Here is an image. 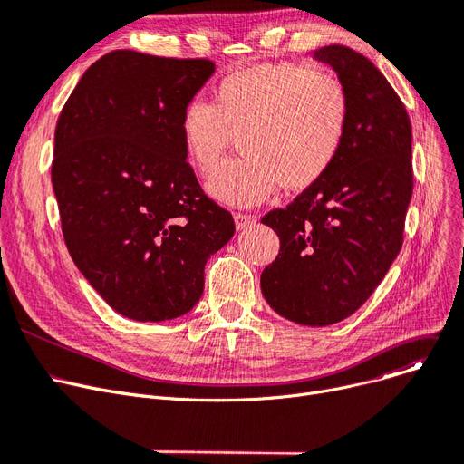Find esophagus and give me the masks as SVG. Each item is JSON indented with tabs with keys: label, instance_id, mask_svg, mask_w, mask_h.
<instances>
[{
	"label": "esophagus",
	"instance_id": "1",
	"mask_svg": "<svg viewBox=\"0 0 464 464\" xmlns=\"http://www.w3.org/2000/svg\"><path fill=\"white\" fill-rule=\"evenodd\" d=\"M256 216L254 214H245V212H237L235 214V226H237V229H248V227H252L254 224H256Z\"/></svg>",
	"mask_w": 464,
	"mask_h": 464
}]
</instances>
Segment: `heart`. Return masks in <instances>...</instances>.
Returning a JSON list of instances; mask_svg holds the SVG:
<instances>
[{
	"instance_id": "1",
	"label": "heart",
	"mask_w": 464,
	"mask_h": 464,
	"mask_svg": "<svg viewBox=\"0 0 464 464\" xmlns=\"http://www.w3.org/2000/svg\"><path fill=\"white\" fill-rule=\"evenodd\" d=\"M351 100L341 79L299 63H261L226 75L214 104L191 100L179 117L186 153L214 172L237 146L246 151L210 178L208 191L231 205H256L280 186H316L345 146Z\"/></svg>"
}]
</instances>
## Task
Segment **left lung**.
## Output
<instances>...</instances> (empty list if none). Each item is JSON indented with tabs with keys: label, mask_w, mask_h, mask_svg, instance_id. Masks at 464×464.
Returning a JSON list of instances; mask_svg holds the SVG:
<instances>
[{
	"label": "left lung",
	"mask_w": 464,
	"mask_h": 464,
	"mask_svg": "<svg viewBox=\"0 0 464 464\" xmlns=\"http://www.w3.org/2000/svg\"><path fill=\"white\" fill-rule=\"evenodd\" d=\"M314 56L347 87L349 132L316 186L261 218L280 238L278 256L261 273V292L280 316L330 326L364 305L404 243L413 193L411 123L364 54L328 45Z\"/></svg>",
	"instance_id": "left-lung-1"
}]
</instances>
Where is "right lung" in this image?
I'll use <instances>...</instances> for the list:
<instances>
[{"mask_svg":"<svg viewBox=\"0 0 464 464\" xmlns=\"http://www.w3.org/2000/svg\"><path fill=\"white\" fill-rule=\"evenodd\" d=\"M208 58L119 49L60 111L51 167L64 243L106 304L138 322L191 311L235 221L188 163L179 117L214 73Z\"/></svg>","mask_w":464,"mask_h":464,"instance_id":"1","label":"right lung"}]
</instances>
